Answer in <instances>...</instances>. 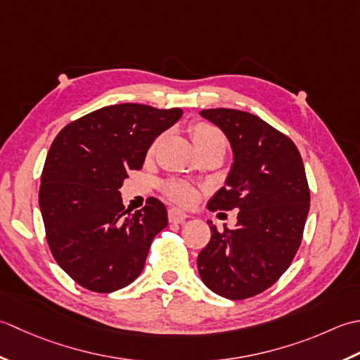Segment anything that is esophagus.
<instances>
[{"label": "esophagus", "instance_id": "esophagus-1", "mask_svg": "<svg viewBox=\"0 0 360 360\" xmlns=\"http://www.w3.org/2000/svg\"><path fill=\"white\" fill-rule=\"evenodd\" d=\"M167 214H169V221L174 222V224H181V222H185L186 219H188L186 212L179 210V208H171Z\"/></svg>", "mask_w": 360, "mask_h": 360}]
</instances>
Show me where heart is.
Instances as JSON below:
<instances>
[{
	"label": "heart",
	"instance_id": "obj_1",
	"mask_svg": "<svg viewBox=\"0 0 360 360\" xmlns=\"http://www.w3.org/2000/svg\"><path fill=\"white\" fill-rule=\"evenodd\" d=\"M189 131H191V138H193V143H194L197 150L205 148V146H210L212 143L224 141L221 130L214 126H211V124H208V122H195L191 126ZM166 191L174 200H177L180 203H191L195 197L194 188L183 181H171L169 185H167Z\"/></svg>",
	"mask_w": 360,
	"mask_h": 360
}]
</instances>
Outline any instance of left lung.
Instances as JSON below:
<instances>
[{"label": "left lung", "instance_id": "left-lung-1", "mask_svg": "<svg viewBox=\"0 0 360 360\" xmlns=\"http://www.w3.org/2000/svg\"><path fill=\"white\" fill-rule=\"evenodd\" d=\"M221 129L233 165L208 210H239L233 230L208 221L211 239L197 258L202 281L217 295L245 300L275 284L302 244L307 212L303 160L297 146L256 115L233 108L202 110Z\"/></svg>", "mask_w": 360, "mask_h": 360}]
</instances>
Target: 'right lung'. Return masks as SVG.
<instances>
[{
	"label": "right lung",
	"instance_id": "obj_1",
	"mask_svg": "<svg viewBox=\"0 0 360 360\" xmlns=\"http://www.w3.org/2000/svg\"><path fill=\"white\" fill-rule=\"evenodd\" d=\"M181 115V108L108 105L70 122L51 144L39 205L51 253L82 288L110 293L143 272L167 211L150 197L143 210L130 212L120 188Z\"/></svg>",
	"mask_w": 360,
	"mask_h": 360
}]
</instances>
